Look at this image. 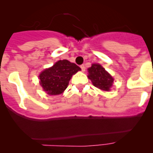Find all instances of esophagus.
<instances>
[{
	"label": "esophagus",
	"mask_w": 153,
	"mask_h": 153,
	"mask_svg": "<svg viewBox=\"0 0 153 153\" xmlns=\"http://www.w3.org/2000/svg\"><path fill=\"white\" fill-rule=\"evenodd\" d=\"M80 68H81V70H82V71H83V72H84L85 71V66H84V64H83V65H81L80 66Z\"/></svg>",
	"instance_id": "1"
}]
</instances>
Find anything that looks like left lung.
Masks as SVG:
<instances>
[{
    "label": "left lung",
    "instance_id": "obj_1",
    "mask_svg": "<svg viewBox=\"0 0 153 153\" xmlns=\"http://www.w3.org/2000/svg\"><path fill=\"white\" fill-rule=\"evenodd\" d=\"M89 79L93 86L104 91H109L113 85V78L100 64H93L88 69Z\"/></svg>",
    "mask_w": 153,
    "mask_h": 153
}]
</instances>
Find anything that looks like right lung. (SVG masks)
<instances>
[{"instance_id":"right-lung-1","label":"right lung","mask_w":153,"mask_h":153,"mask_svg":"<svg viewBox=\"0 0 153 153\" xmlns=\"http://www.w3.org/2000/svg\"><path fill=\"white\" fill-rule=\"evenodd\" d=\"M80 70L77 65L67 60H59L40 74V85L50 95L60 94L67 87L72 75Z\"/></svg>"}]
</instances>
